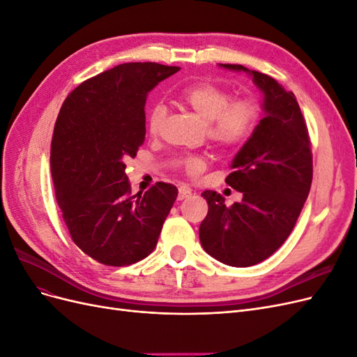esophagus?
Wrapping results in <instances>:
<instances>
[{
	"label": "esophagus",
	"instance_id": "1",
	"mask_svg": "<svg viewBox=\"0 0 357 357\" xmlns=\"http://www.w3.org/2000/svg\"><path fill=\"white\" fill-rule=\"evenodd\" d=\"M190 195H192L190 189H189V188H186V186H181V188L178 189V195H177V199H178V201H183V199L188 198V197H190Z\"/></svg>",
	"mask_w": 357,
	"mask_h": 357
}]
</instances>
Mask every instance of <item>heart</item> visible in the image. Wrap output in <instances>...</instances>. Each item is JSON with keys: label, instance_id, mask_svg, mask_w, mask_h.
<instances>
[{"label": "heart", "instance_id": "obj_1", "mask_svg": "<svg viewBox=\"0 0 357 357\" xmlns=\"http://www.w3.org/2000/svg\"><path fill=\"white\" fill-rule=\"evenodd\" d=\"M178 101L207 122V137L222 152H229L245 144L261 119V110L253 100L232 98L229 91L210 82L183 88L178 92ZM165 117V107L155 104L147 116L149 132L158 135ZM176 164L178 168L193 174L205 168V159L198 155H186L180 156Z\"/></svg>", "mask_w": 357, "mask_h": 357}]
</instances>
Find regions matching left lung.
<instances>
[{"instance_id": "8db88e82", "label": "left lung", "mask_w": 357, "mask_h": 357, "mask_svg": "<svg viewBox=\"0 0 357 357\" xmlns=\"http://www.w3.org/2000/svg\"><path fill=\"white\" fill-rule=\"evenodd\" d=\"M220 66L252 75L264 92L265 116L226 177L232 189L243 193V201L226 207L220 193L202 192L208 213L199 226V240L218 261L252 266L275 253L295 228L311 188V143L294 92L240 63Z\"/></svg>"}]
</instances>
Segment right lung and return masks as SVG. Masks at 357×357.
I'll list each match as a JSON object with an SVG mask.
<instances>
[{
  "label": "right lung",
  "mask_w": 357,
  "mask_h": 357,
  "mask_svg": "<svg viewBox=\"0 0 357 357\" xmlns=\"http://www.w3.org/2000/svg\"><path fill=\"white\" fill-rule=\"evenodd\" d=\"M178 70L121 63L83 82L61 107L50 149L55 197L71 240L100 264L147 257L177 198L164 181L131 195L125 168L144 143L147 93Z\"/></svg>",
  "instance_id": "right-lung-1"
}]
</instances>
